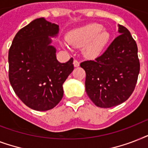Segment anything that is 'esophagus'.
<instances>
[{
	"label": "esophagus",
	"instance_id": "34e87169",
	"mask_svg": "<svg viewBox=\"0 0 148 148\" xmlns=\"http://www.w3.org/2000/svg\"><path fill=\"white\" fill-rule=\"evenodd\" d=\"M73 64H74V66L75 67H79V66H80V63H79L78 60H74V62H73Z\"/></svg>",
	"mask_w": 148,
	"mask_h": 148
}]
</instances>
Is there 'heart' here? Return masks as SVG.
<instances>
[{"label":"heart","mask_w":148,"mask_h":148,"mask_svg":"<svg viewBox=\"0 0 148 148\" xmlns=\"http://www.w3.org/2000/svg\"><path fill=\"white\" fill-rule=\"evenodd\" d=\"M110 34L99 24H89L67 34V40L74 47H82V53L94 59L101 54L110 40Z\"/></svg>","instance_id":"1"}]
</instances>
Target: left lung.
I'll return each instance as SVG.
<instances>
[{"instance_id": "8db88e82", "label": "left lung", "mask_w": 148, "mask_h": 148, "mask_svg": "<svg viewBox=\"0 0 148 148\" xmlns=\"http://www.w3.org/2000/svg\"><path fill=\"white\" fill-rule=\"evenodd\" d=\"M118 33L102 55L81 63L86 72V92L100 108H112L127 101L134 90L140 71L135 40L120 24Z\"/></svg>"}]
</instances>
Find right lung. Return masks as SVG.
<instances>
[{
  "label": "right lung",
  "instance_id": "obj_1",
  "mask_svg": "<svg viewBox=\"0 0 148 148\" xmlns=\"http://www.w3.org/2000/svg\"><path fill=\"white\" fill-rule=\"evenodd\" d=\"M59 26L45 17L34 20L21 28L9 53V81L15 94L31 109L53 108L64 95L63 84L74 70L73 58L57 60L51 38L58 37Z\"/></svg>",
  "mask_w": 148,
  "mask_h": 148
}]
</instances>
